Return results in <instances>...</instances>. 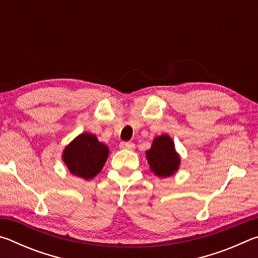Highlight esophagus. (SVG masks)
<instances>
[{"mask_svg":"<svg viewBox=\"0 0 258 258\" xmlns=\"http://www.w3.org/2000/svg\"><path fill=\"white\" fill-rule=\"evenodd\" d=\"M119 148L124 150H133L135 148V145L132 142H120Z\"/></svg>","mask_w":258,"mask_h":258,"instance_id":"esophagus-1","label":"esophagus"}]
</instances>
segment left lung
I'll return each mask as SVG.
<instances>
[{
	"label": "left lung",
	"instance_id": "8db88e82",
	"mask_svg": "<svg viewBox=\"0 0 258 258\" xmlns=\"http://www.w3.org/2000/svg\"><path fill=\"white\" fill-rule=\"evenodd\" d=\"M150 171L156 176L166 178L175 174L181 165V156L168 134L156 137L149 150L146 151Z\"/></svg>",
	"mask_w": 258,
	"mask_h": 258
}]
</instances>
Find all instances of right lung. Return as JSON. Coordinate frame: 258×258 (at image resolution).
Returning <instances> with one entry per match:
<instances>
[{
	"label": "right lung",
	"instance_id": "right-lung-1",
	"mask_svg": "<svg viewBox=\"0 0 258 258\" xmlns=\"http://www.w3.org/2000/svg\"><path fill=\"white\" fill-rule=\"evenodd\" d=\"M109 156V148L92 133H82L64 147L62 158L73 175L91 180L101 172Z\"/></svg>",
	"mask_w": 258,
	"mask_h": 258
}]
</instances>
